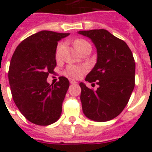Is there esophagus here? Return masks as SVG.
Returning a JSON list of instances; mask_svg holds the SVG:
<instances>
[{
	"label": "esophagus",
	"instance_id": "1",
	"mask_svg": "<svg viewBox=\"0 0 152 152\" xmlns=\"http://www.w3.org/2000/svg\"><path fill=\"white\" fill-rule=\"evenodd\" d=\"M69 81H70V83H71V84H76V80H72V79H70Z\"/></svg>",
	"mask_w": 152,
	"mask_h": 152
}]
</instances>
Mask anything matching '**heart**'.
Wrapping results in <instances>:
<instances>
[{
  "instance_id": "1",
  "label": "heart",
  "mask_w": 152,
  "mask_h": 152,
  "mask_svg": "<svg viewBox=\"0 0 152 152\" xmlns=\"http://www.w3.org/2000/svg\"><path fill=\"white\" fill-rule=\"evenodd\" d=\"M74 46L80 53H81L83 50L86 49L87 47H91L88 41L83 39H78L74 41ZM63 45L60 43L58 45L56 50V57L59 58L61 54V51L63 50ZM87 68L86 66H82V65H69L66 67V74L71 77L73 78H79L81 76H83L86 72Z\"/></svg>"
}]
</instances>
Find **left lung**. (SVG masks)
Returning a JSON list of instances; mask_svg holds the SVG:
<instances>
[{
    "label": "left lung",
    "instance_id": "obj_1",
    "mask_svg": "<svg viewBox=\"0 0 152 152\" xmlns=\"http://www.w3.org/2000/svg\"><path fill=\"white\" fill-rule=\"evenodd\" d=\"M97 49V63L86 81L96 82L99 88L89 89L84 83L80 101L86 117L98 122L111 121L127 105L135 86V62L124 40L105 29L80 31Z\"/></svg>",
    "mask_w": 152,
    "mask_h": 152
}]
</instances>
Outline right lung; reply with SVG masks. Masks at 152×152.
<instances>
[{
  "label": "right lung",
  "instance_id": "obj_1",
  "mask_svg": "<svg viewBox=\"0 0 152 152\" xmlns=\"http://www.w3.org/2000/svg\"><path fill=\"white\" fill-rule=\"evenodd\" d=\"M69 36L51 31H40L19 44L12 56L9 82L14 102L28 121L37 125L56 122L69 88V80L60 76L54 85L47 82L56 66L58 41Z\"/></svg>",
  "mask_w": 152,
  "mask_h": 152
}]
</instances>
